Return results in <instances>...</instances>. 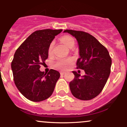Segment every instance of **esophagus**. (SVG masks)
<instances>
[{
  "label": "esophagus",
  "instance_id": "esophagus-1",
  "mask_svg": "<svg viewBox=\"0 0 127 127\" xmlns=\"http://www.w3.org/2000/svg\"><path fill=\"white\" fill-rule=\"evenodd\" d=\"M64 73H65V72H63V71H61V72H60V75H63Z\"/></svg>",
  "mask_w": 127,
  "mask_h": 127
}]
</instances>
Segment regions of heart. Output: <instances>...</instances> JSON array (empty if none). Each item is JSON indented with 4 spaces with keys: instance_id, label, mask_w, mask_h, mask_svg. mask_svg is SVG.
<instances>
[{
    "instance_id": "obj_1",
    "label": "heart",
    "mask_w": 127,
    "mask_h": 127,
    "mask_svg": "<svg viewBox=\"0 0 127 127\" xmlns=\"http://www.w3.org/2000/svg\"><path fill=\"white\" fill-rule=\"evenodd\" d=\"M63 43L64 44L65 46H67L68 48H70L71 47L74 46L75 45V40L73 38L70 36H64L62 37L61 39ZM54 42H52L49 45L48 48V53L49 54H51L52 53V49H53ZM73 62V59L72 58H68V59H59L55 63V66L57 68L62 70H65L67 68L70 64H72Z\"/></svg>"
}]
</instances>
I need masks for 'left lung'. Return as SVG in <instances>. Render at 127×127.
I'll use <instances>...</instances> for the list:
<instances>
[{"mask_svg":"<svg viewBox=\"0 0 127 127\" xmlns=\"http://www.w3.org/2000/svg\"><path fill=\"white\" fill-rule=\"evenodd\" d=\"M75 37L79 46V58L77 68L84 70L85 75L73 71L75 78L70 82L73 95L82 100L95 98L101 93L110 73L112 59L107 49L94 36L82 31L65 30Z\"/></svg>","mask_w":127,"mask_h":127,"instance_id":"obj_1","label":"left lung"}]
</instances>
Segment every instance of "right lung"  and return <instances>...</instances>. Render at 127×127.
I'll list each match as a JSON object with an SVG mask.
<instances>
[{
  "mask_svg": "<svg viewBox=\"0 0 127 127\" xmlns=\"http://www.w3.org/2000/svg\"><path fill=\"white\" fill-rule=\"evenodd\" d=\"M62 30L45 29L33 32L14 54L11 63L14 82L19 91L30 101L46 100L54 90L60 73L51 69L46 74L39 68L48 59L49 45Z\"/></svg>",
  "mask_w": 127,
  "mask_h": 127,
  "instance_id": "add662e5",
  "label": "right lung"
}]
</instances>
